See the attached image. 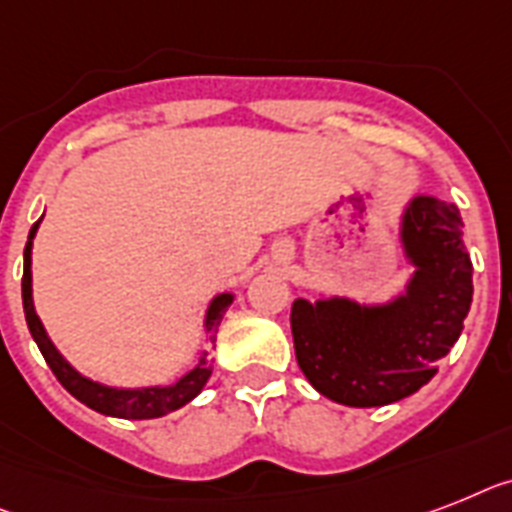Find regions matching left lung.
I'll list each match as a JSON object with an SVG mask.
<instances>
[{
    "instance_id": "left-lung-1",
    "label": "left lung",
    "mask_w": 512,
    "mask_h": 512,
    "mask_svg": "<svg viewBox=\"0 0 512 512\" xmlns=\"http://www.w3.org/2000/svg\"><path fill=\"white\" fill-rule=\"evenodd\" d=\"M453 204L416 196L405 209V256L416 266L405 295L384 306L348 298L293 303L295 358L316 392L353 408L390 405L437 374L463 332L474 266Z\"/></svg>"
}]
</instances>
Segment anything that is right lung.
Wrapping results in <instances>:
<instances>
[{"instance_id":"right-lung-1","label":"right lung","mask_w":512,"mask_h":512,"mask_svg":"<svg viewBox=\"0 0 512 512\" xmlns=\"http://www.w3.org/2000/svg\"><path fill=\"white\" fill-rule=\"evenodd\" d=\"M41 222V219H38ZM38 222L28 232V243H25L23 251V311L25 322L31 329L33 340H36L38 350L44 361L49 363V369L54 371V377L59 379V384L65 387L73 398H78L80 403L94 408V411L104 413V416H117V418H159L167 416V413L183 408L185 403L196 398L198 392L204 390V384L211 377V361L209 350L201 353L196 369H190L183 379H177L170 387H143V390H114V387H104L99 382H91V379L80 377L78 371L59 356L57 348L52 345V340L46 337L44 324L36 316V308H33V295H31V248H33V235L38 230ZM232 303L230 293L217 295L211 301L209 311H206V332H209V342L217 340V329L222 316H225L227 306Z\"/></svg>"}]
</instances>
